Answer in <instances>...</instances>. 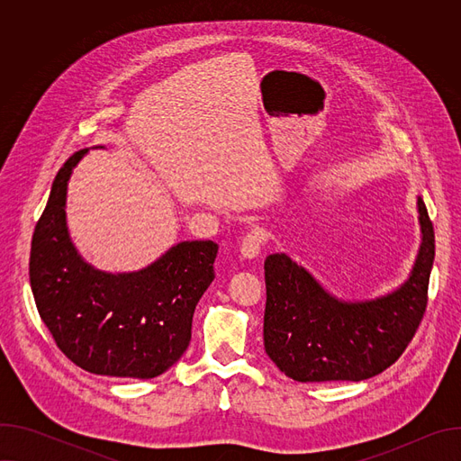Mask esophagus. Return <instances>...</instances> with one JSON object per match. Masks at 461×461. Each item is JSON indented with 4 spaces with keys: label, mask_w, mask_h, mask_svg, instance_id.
I'll return each mask as SVG.
<instances>
[{
    "label": "esophagus",
    "mask_w": 461,
    "mask_h": 461,
    "mask_svg": "<svg viewBox=\"0 0 461 461\" xmlns=\"http://www.w3.org/2000/svg\"><path fill=\"white\" fill-rule=\"evenodd\" d=\"M268 233L260 228H251L240 244V253L244 258H255L260 253V248L267 244Z\"/></svg>",
    "instance_id": "1"
}]
</instances>
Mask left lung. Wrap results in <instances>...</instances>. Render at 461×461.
<instances>
[{
    "instance_id": "left-lung-1",
    "label": "left lung",
    "mask_w": 461,
    "mask_h": 461,
    "mask_svg": "<svg viewBox=\"0 0 461 461\" xmlns=\"http://www.w3.org/2000/svg\"><path fill=\"white\" fill-rule=\"evenodd\" d=\"M421 246L409 279L383 297L348 303L328 294L285 253L265 260V348L301 383L361 381L396 363L427 310L434 228L418 196Z\"/></svg>"
}]
</instances>
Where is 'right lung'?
Wrapping results in <instances>:
<instances>
[{
	"label": "right lung",
	"instance_id": "right-lung-1",
	"mask_svg": "<svg viewBox=\"0 0 461 461\" xmlns=\"http://www.w3.org/2000/svg\"><path fill=\"white\" fill-rule=\"evenodd\" d=\"M89 149L58 171L34 228L29 260L38 313L77 366L151 379L185 352L196 303L215 279L219 244L185 240L140 272L105 274L78 255L65 222L68 182Z\"/></svg>",
	"mask_w": 461,
	"mask_h": 461
}]
</instances>
